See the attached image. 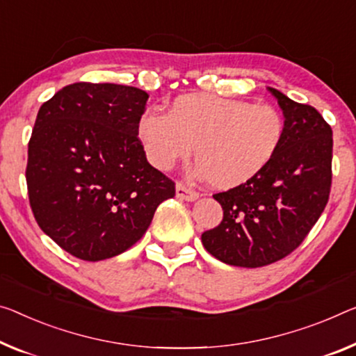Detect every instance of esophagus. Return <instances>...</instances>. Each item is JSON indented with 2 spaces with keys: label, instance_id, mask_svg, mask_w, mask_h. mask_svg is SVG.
Segmentation results:
<instances>
[{
  "label": "esophagus",
  "instance_id": "1",
  "mask_svg": "<svg viewBox=\"0 0 356 356\" xmlns=\"http://www.w3.org/2000/svg\"><path fill=\"white\" fill-rule=\"evenodd\" d=\"M177 197L181 200L193 202L195 199H199V193H195L194 189L188 188V186H184L183 183H177Z\"/></svg>",
  "mask_w": 356,
  "mask_h": 356
}]
</instances>
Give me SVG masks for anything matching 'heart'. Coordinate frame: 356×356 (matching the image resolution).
<instances>
[{"label":"heart","instance_id":"heart-1","mask_svg":"<svg viewBox=\"0 0 356 356\" xmlns=\"http://www.w3.org/2000/svg\"><path fill=\"white\" fill-rule=\"evenodd\" d=\"M283 132V118L273 106L207 94L178 97L168 114L147 111L138 122L152 165L170 170L195 146L197 175L218 189L235 188L264 170Z\"/></svg>","mask_w":356,"mask_h":356}]
</instances>
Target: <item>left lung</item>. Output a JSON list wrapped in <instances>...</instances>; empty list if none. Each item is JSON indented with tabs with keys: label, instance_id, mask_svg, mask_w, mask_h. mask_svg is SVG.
I'll return each mask as SVG.
<instances>
[{
	"label": "left lung",
	"instance_id": "1",
	"mask_svg": "<svg viewBox=\"0 0 356 356\" xmlns=\"http://www.w3.org/2000/svg\"><path fill=\"white\" fill-rule=\"evenodd\" d=\"M277 98L285 132L280 147L250 181L213 197L222 221L202 234L205 250L237 267H262L296 250L318 221L332 181V130L314 106Z\"/></svg>",
	"mask_w": 356,
	"mask_h": 356
}]
</instances>
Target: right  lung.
Listing matches in <instances>:
<instances>
[{
    "label": "right lung",
    "instance_id": "right-lung-1",
    "mask_svg": "<svg viewBox=\"0 0 356 356\" xmlns=\"http://www.w3.org/2000/svg\"><path fill=\"white\" fill-rule=\"evenodd\" d=\"M147 97L130 86L74 83L38 111L25 172L30 207L42 232L76 258L124 253L175 195L138 138Z\"/></svg>",
    "mask_w": 356,
    "mask_h": 356
}]
</instances>
